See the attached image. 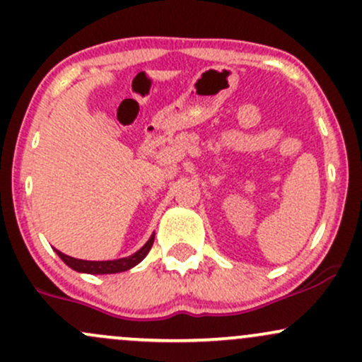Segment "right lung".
<instances>
[{"instance_id": "right-lung-1", "label": "right lung", "mask_w": 362, "mask_h": 362, "mask_svg": "<svg viewBox=\"0 0 362 362\" xmlns=\"http://www.w3.org/2000/svg\"><path fill=\"white\" fill-rule=\"evenodd\" d=\"M154 242V233L149 237V240L139 249L137 252H134L132 256L122 257V259H115V261H86V259H75V257L66 256V254L58 252V256L62 257V261L66 266H70L71 269L78 273H89V275H110V273H120V272H127V269L134 268V266L141 263L148 252L153 247Z\"/></svg>"}]
</instances>
